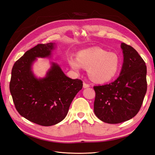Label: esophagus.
Returning <instances> with one entry per match:
<instances>
[{
	"label": "esophagus",
	"instance_id": "1",
	"mask_svg": "<svg viewBox=\"0 0 155 155\" xmlns=\"http://www.w3.org/2000/svg\"><path fill=\"white\" fill-rule=\"evenodd\" d=\"M89 87H90V85H89V84L86 83L85 82L83 83V88H88Z\"/></svg>",
	"mask_w": 155,
	"mask_h": 155
}]
</instances>
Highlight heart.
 Wrapping results in <instances>:
<instances>
[{
    "label": "heart",
    "mask_w": 155,
    "mask_h": 155,
    "mask_svg": "<svg viewBox=\"0 0 155 155\" xmlns=\"http://www.w3.org/2000/svg\"><path fill=\"white\" fill-rule=\"evenodd\" d=\"M71 67L78 72L81 65L88 68V74L91 80L97 83H106L112 80L118 74L121 59L118 54L100 48H94L81 51L78 59H69Z\"/></svg>",
    "instance_id": "obj_1"
}]
</instances>
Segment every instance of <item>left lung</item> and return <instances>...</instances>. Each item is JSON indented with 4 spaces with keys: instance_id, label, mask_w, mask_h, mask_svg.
<instances>
[{
    "instance_id": "left-lung-1",
    "label": "left lung",
    "mask_w": 155,
    "mask_h": 155,
    "mask_svg": "<svg viewBox=\"0 0 155 155\" xmlns=\"http://www.w3.org/2000/svg\"><path fill=\"white\" fill-rule=\"evenodd\" d=\"M124 63L116 80L94 87L96 97L94 111L104 122L119 124L133 118L139 112L147 91V67L137 51L121 44Z\"/></svg>"
}]
</instances>
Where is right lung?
Listing matches in <instances>:
<instances>
[{
  "label": "right lung",
  "mask_w": 155,
  "mask_h": 155,
  "mask_svg": "<svg viewBox=\"0 0 155 155\" xmlns=\"http://www.w3.org/2000/svg\"><path fill=\"white\" fill-rule=\"evenodd\" d=\"M55 44H38L26 51L14 63L10 90L15 109L22 116L42 126L59 123L67 115L70 104L81 90V79L68 78L56 63L44 78L37 79L31 71L36 58H47Z\"/></svg>",
  "instance_id": "add662e5"
}]
</instances>
